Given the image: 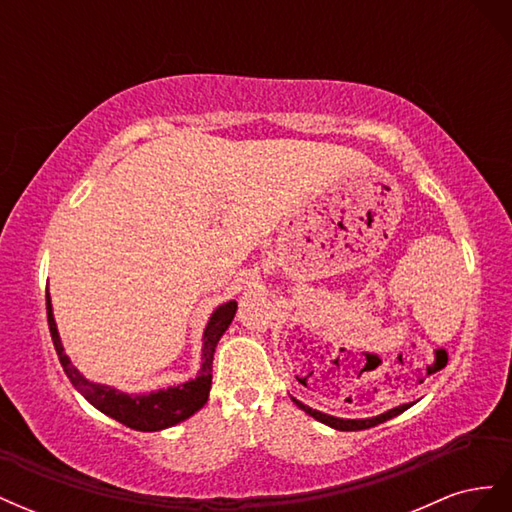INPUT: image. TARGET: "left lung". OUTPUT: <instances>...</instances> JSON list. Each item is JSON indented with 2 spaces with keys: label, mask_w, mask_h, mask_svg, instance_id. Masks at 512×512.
Returning <instances> with one entry per match:
<instances>
[{
  "label": "left lung",
  "mask_w": 512,
  "mask_h": 512,
  "mask_svg": "<svg viewBox=\"0 0 512 512\" xmlns=\"http://www.w3.org/2000/svg\"><path fill=\"white\" fill-rule=\"evenodd\" d=\"M292 401H294V404H297L301 410H305L309 416H314L316 421H320V423H324V425H329V427H333V429H339V431H361V429L376 427V425H380V423H384V421H389V418L401 414V412H404V410L408 408V404H404V406L393 408V410L384 412V414H380V416H374V418H337V416H331V414H324V412L312 410V408L301 404V401L294 399V397H292Z\"/></svg>",
  "instance_id": "8db88e82"
}]
</instances>
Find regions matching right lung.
<instances>
[{
  "label": "right lung",
  "mask_w": 512,
  "mask_h": 512,
  "mask_svg": "<svg viewBox=\"0 0 512 512\" xmlns=\"http://www.w3.org/2000/svg\"><path fill=\"white\" fill-rule=\"evenodd\" d=\"M237 301H228L220 305L209 318V324L203 335V365H200L198 376L190 382L170 386L166 391H156L149 395H128L111 389L106 384H94L85 380L76 367L70 363L64 354V346L57 333V324L53 318V307L49 292H46V316H49V331L53 337V346L57 350L59 363L64 367L66 376L74 384L91 406H96L106 416L115 418V421L128 425L136 431H160L166 427H173L185 418H190L207 404L209 389H211V371H213V352L218 346L220 337L228 329V324L235 318Z\"/></svg>",
  "instance_id": "right-lung-1"
}]
</instances>
